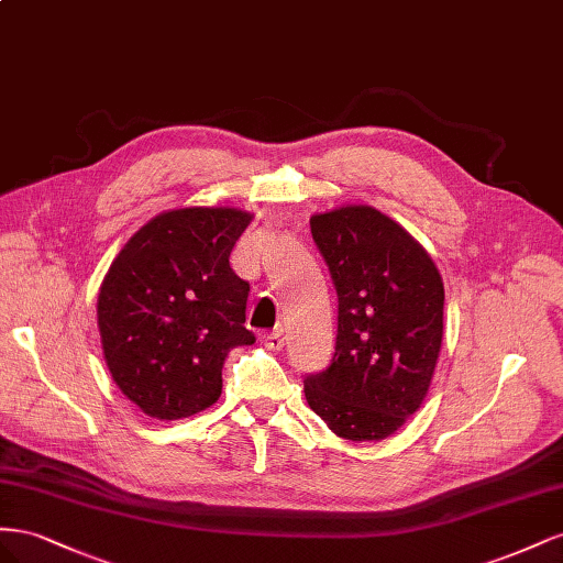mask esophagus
Segmentation results:
<instances>
[{
  "label": "esophagus",
  "instance_id": "34e87169",
  "mask_svg": "<svg viewBox=\"0 0 563 563\" xmlns=\"http://www.w3.org/2000/svg\"><path fill=\"white\" fill-rule=\"evenodd\" d=\"M264 344L268 346V349H273V351H278V349H283V342H285V336H283V328H276L273 332H266L264 336Z\"/></svg>",
  "mask_w": 563,
  "mask_h": 563
}]
</instances>
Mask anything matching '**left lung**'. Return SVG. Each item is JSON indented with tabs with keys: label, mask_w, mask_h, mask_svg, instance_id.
Listing matches in <instances>:
<instances>
[{
	"label": "left lung",
	"mask_w": 563,
	"mask_h": 563,
	"mask_svg": "<svg viewBox=\"0 0 563 563\" xmlns=\"http://www.w3.org/2000/svg\"><path fill=\"white\" fill-rule=\"evenodd\" d=\"M336 290V344L303 379L311 410L346 441H382L422 406L443 340V280L427 250L367 205L311 217Z\"/></svg>",
	"instance_id": "left-lung-1"
}]
</instances>
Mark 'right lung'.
Returning <instances> with one entry per match:
<instances>
[{"label": "right lung", "instance_id": "1", "mask_svg": "<svg viewBox=\"0 0 563 563\" xmlns=\"http://www.w3.org/2000/svg\"><path fill=\"white\" fill-rule=\"evenodd\" d=\"M252 214L184 207L141 227L99 290V332L120 391L155 420L217 404L229 351L254 344L245 328L250 283L229 264Z\"/></svg>", "mask_w": 563, "mask_h": 563}]
</instances>
